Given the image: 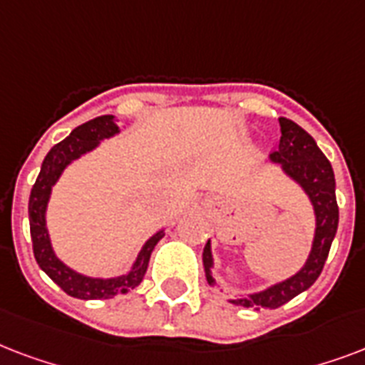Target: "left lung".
<instances>
[{"label":"left lung","mask_w":365,"mask_h":365,"mask_svg":"<svg viewBox=\"0 0 365 365\" xmlns=\"http://www.w3.org/2000/svg\"><path fill=\"white\" fill-rule=\"evenodd\" d=\"M279 137L278 150L270 154V162L282 168L293 182H297L303 192L309 196L312 209H314V238L307 261L301 270L289 278L268 285L255 293H240L236 297L228 299L232 304L247 307V309H278L299 293H303L314 284L326 264L327 253L331 242L337 234L339 207L335 197V175L329 160L318 148V144L303 127L287 118H279ZM203 268L205 278L211 287H217L213 268V253H211V240L203 247Z\"/></svg>","instance_id":"left-lung-1"}]
</instances>
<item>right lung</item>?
Segmentation results:
<instances>
[{
    "label": "right lung",
    "mask_w": 365,
    "mask_h": 365,
    "mask_svg": "<svg viewBox=\"0 0 365 365\" xmlns=\"http://www.w3.org/2000/svg\"><path fill=\"white\" fill-rule=\"evenodd\" d=\"M118 133H120V127L115 123V115H98L95 120L76 127L74 131L64 140L55 144L49 154L45 156L41 171H39L36 185L32 186V192H30L28 219H30L34 257H36L39 268L70 297L86 299V301L110 299L135 289L146 274L152 251L158 242L165 236V230H158L156 234H152L140 247L137 259L133 261L131 270L121 276H112V278H95V276H86V274L78 272L74 268L64 264L53 250L49 230H47V205H49L53 186L61 179L64 169L74 160L81 158L87 152L95 150L101 140L114 137Z\"/></svg>",
    "instance_id": "1"
}]
</instances>
